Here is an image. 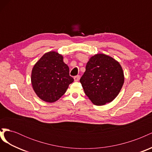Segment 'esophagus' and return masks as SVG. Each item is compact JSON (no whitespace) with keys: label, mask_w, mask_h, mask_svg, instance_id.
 Wrapping results in <instances>:
<instances>
[{"label":"esophagus","mask_w":152,"mask_h":152,"mask_svg":"<svg viewBox=\"0 0 152 152\" xmlns=\"http://www.w3.org/2000/svg\"><path fill=\"white\" fill-rule=\"evenodd\" d=\"M79 79H80V75H77V76L74 77V80L75 81L77 82V81L79 80Z\"/></svg>","instance_id":"obj_1"}]
</instances>
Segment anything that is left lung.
I'll list each match as a JSON object with an SVG mask.
<instances>
[{"instance_id": "8db88e82", "label": "left lung", "mask_w": 152, "mask_h": 152, "mask_svg": "<svg viewBox=\"0 0 152 152\" xmlns=\"http://www.w3.org/2000/svg\"><path fill=\"white\" fill-rule=\"evenodd\" d=\"M124 82L120 64L104 54L90 58L80 79L85 94L93 103L99 106L112 102L121 91Z\"/></svg>"}]
</instances>
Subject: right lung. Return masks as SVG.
<instances>
[{
    "label": "right lung",
    "instance_id": "1",
    "mask_svg": "<svg viewBox=\"0 0 152 152\" xmlns=\"http://www.w3.org/2000/svg\"><path fill=\"white\" fill-rule=\"evenodd\" d=\"M73 80L62 55L54 51L44 54L32 69V87L39 98L46 102L60 98Z\"/></svg>",
    "mask_w": 152,
    "mask_h": 152
}]
</instances>
